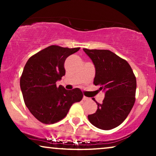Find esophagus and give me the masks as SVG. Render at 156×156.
Segmentation results:
<instances>
[{"label":"esophagus","instance_id":"34e87169","mask_svg":"<svg viewBox=\"0 0 156 156\" xmlns=\"http://www.w3.org/2000/svg\"><path fill=\"white\" fill-rule=\"evenodd\" d=\"M89 99V98H87V97H86V96H83V101H88Z\"/></svg>","mask_w":156,"mask_h":156}]
</instances>
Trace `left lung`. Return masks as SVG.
Wrapping results in <instances>:
<instances>
[{
  "label": "left lung",
  "mask_w": 156,
  "mask_h": 156,
  "mask_svg": "<svg viewBox=\"0 0 156 156\" xmlns=\"http://www.w3.org/2000/svg\"><path fill=\"white\" fill-rule=\"evenodd\" d=\"M95 67L94 84L105 92L103 103L88 119L96 128L111 130L119 126L129 114L134 103L136 80L126 61L108 50L83 48Z\"/></svg>",
  "instance_id": "8db88e82"
}]
</instances>
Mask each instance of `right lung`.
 <instances>
[{
	"instance_id": "1",
	"label": "right lung",
	"mask_w": 156,
	"mask_h": 156,
	"mask_svg": "<svg viewBox=\"0 0 156 156\" xmlns=\"http://www.w3.org/2000/svg\"><path fill=\"white\" fill-rule=\"evenodd\" d=\"M79 50L51 45L26 62L20 81L21 92L27 108L41 122H57L67 115L73 103L81 101L80 89L67 90L55 83L65 75L66 58Z\"/></svg>"
}]
</instances>
